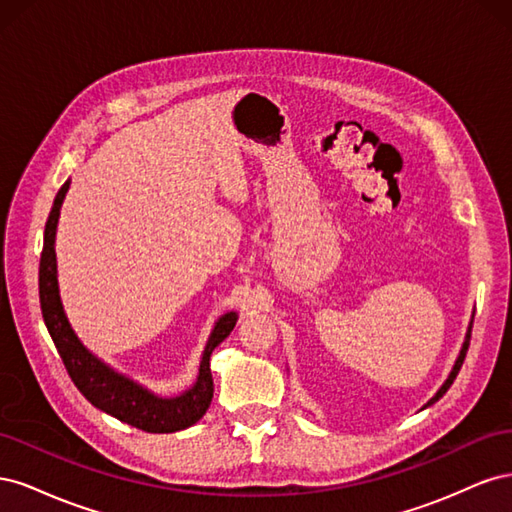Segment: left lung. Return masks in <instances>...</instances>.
<instances>
[{
	"label": "left lung",
	"instance_id": "obj_1",
	"mask_svg": "<svg viewBox=\"0 0 512 512\" xmlns=\"http://www.w3.org/2000/svg\"><path fill=\"white\" fill-rule=\"evenodd\" d=\"M470 337H472V327H470V331H468V337H466V344H463V348H461V354H459V359H457V363H455V367H453V371H451V376H448V380L442 384V389L433 395L429 401H427V406H431V404H436V401L451 389V384H453V380L457 378V374H459V369H461V365H463V359H466V352H468V346H470Z\"/></svg>",
	"mask_w": 512,
	"mask_h": 512
}]
</instances>
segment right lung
Masks as SVG:
<instances>
[{
  "label": "right lung",
  "instance_id": "right-lung-1",
  "mask_svg": "<svg viewBox=\"0 0 512 512\" xmlns=\"http://www.w3.org/2000/svg\"><path fill=\"white\" fill-rule=\"evenodd\" d=\"M68 188L70 181L61 185V190L55 196L53 209L49 213V220H46L38 273L42 318L46 329L51 333V339L61 356V361L66 365L68 376L72 378L76 389L85 395V399L91 401V406L119 418L121 423H128L147 433H173L188 429L190 425L200 421L211 406L213 376L209 359L211 352L224 342L232 329H235L237 314H224L215 322V329L203 352V361H200L198 380L190 391H185L179 397H156L147 389H143V386L115 374L111 367H106L102 361H98L96 356L79 342V337L74 335L64 314V307H61L59 301L55 265V228L59 220V209L61 203H64Z\"/></svg>",
  "mask_w": 512,
  "mask_h": 512
}]
</instances>
